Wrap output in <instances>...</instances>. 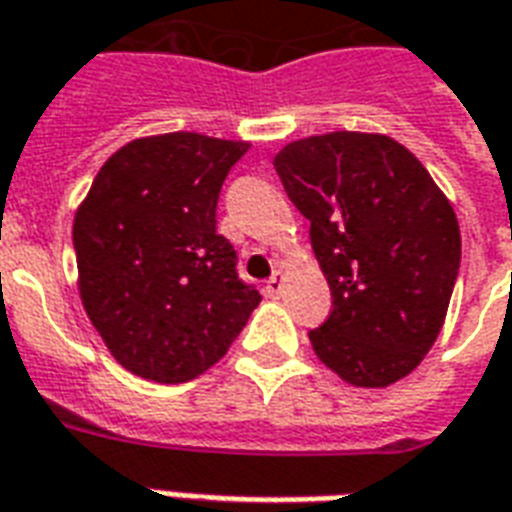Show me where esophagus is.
<instances>
[{
    "label": "esophagus",
    "instance_id": "obj_1",
    "mask_svg": "<svg viewBox=\"0 0 512 512\" xmlns=\"http://www.w3.org/2000/svg\"><path fill=\"white\" fill-rule=\"evenodd\" d=\"M264 291H267V297H280L283 294V272L275 270L272 272V278L267 280V286H264Z\"/></svg>",
    "mask_w": 512,
    "mask_h": 512
}]
</instances>
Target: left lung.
Wrapping results in <instances>:
<instances>
[{"label":"left lung","mask_w":512,"mask_h":512,"mask_svg":"<svg viewBox=\"0 0 512 512\" xmlns=\"http://www.w3.org/2000/svg\"><path fill=\"white\" fill-rule=\"evenodd\" d=\"M272 164L310 221L332 288V313L310 332L315 356L351 386L397 383L448 313L461 261L451 202L386 134H318L286 145Z\"/></svg>","instance_id":"1"}]
</instances>
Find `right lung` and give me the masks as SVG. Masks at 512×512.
Returning a JSON list of instances; mask_svg holds the SVG:
<instances>
[{"label":"right lung","instance_id":"right-lung-1","mask_svg":"<svg viewBox=\"0 0 512 512\" xmlns=\"http://www.w3.org/2000/svg\"><path fill=\"white\" fill-rule=\"evenodd\" d=\"M248 142L142 137L96 172L75 213L80 299L118 364L186 383L221 359L261 302L215 232V207Z\"/></svg>","mask_w":512,"mask_h":512}]
</instances>
